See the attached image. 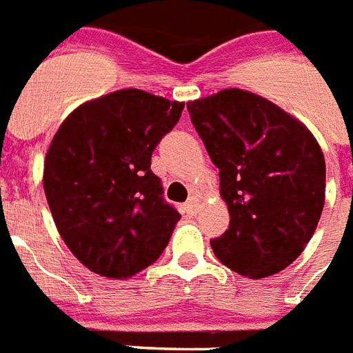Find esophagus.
I'll return each instance as SVG.
<instances>
[{"mask_svg": "<svg viewBox=\"0 0 353 353\" xmlns=\"http://www.w3.org/2000/svg\"><path fill=\"white\" fill-rule=\"evenodd\" d=\"M186 212L188 214H197V201L195 199H188L186 203Z\"/></svg>", "mask_w": 353, "mask_h": 353, "instance_id": "1", "label": "esophagus"}]
</instances>
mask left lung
<instances>
[{
    "label": "left lung",
    "mask_w": 353,
    "mask_h": 353,
    "mask_svg": "<svg viewBox=\"0 0 353 353\" xmlns=\"http://www.w3.org/2000/svg\"><path fill=\"white\" fill-rule=\"evenodd\" d=\"M230 223L210 240L225 266L251 279L279 274L305 249L325 199V160L303 123L266 98L223 89L188 104Z\"/></svg>",
    "instance_id": "left-lung-1"
}]
</instances>
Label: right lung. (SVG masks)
I'll use <instances>...</instances> for the list:
<instances>
[{"label": "right lung", "instance_id": "obj_1", "mask_svg": "<svg viewBox=\"0 0 353 353\" xmlns=\"http://www.w3.org/2000/svg\"><path fill=\"white\" fill-rule=\"evenodd\" d=\"M184 104L139 89L85 102L66 117L44 160V193L66 248L111 279L141 272L169 243L180 214L150 169Z\"/></svg>", "mask_w": 353, "mask_h": 353}]
</instances>
